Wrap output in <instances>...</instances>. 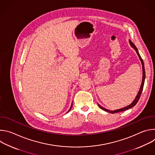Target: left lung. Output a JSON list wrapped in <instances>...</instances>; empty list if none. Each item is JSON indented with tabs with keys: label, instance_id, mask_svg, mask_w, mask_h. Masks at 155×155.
<instances>
[{
	"label": "left lung",
	"instance_id": "obj_1",
	"mask_svg": "<svg viewBox=\"0 0 155 155\" xmlns=\"http://www.w3.org/2000/svg\"><path fill=\"white\" fill-rule=\"evenodd\" d=\"M129 43H130V46H131L132 48H134V49L136 50V53H137V55L139 56V59H140V61H141V62H142V64L143 77H142V81L141 86H140V90H139V93H138V94H137V96H136V99H134V101L133 102H132V103H131L129 105H128V106H127V107H124V108H120V109H118V110H114V111H110V110H107V109H106V108H104V107H101V105H99V108H101V109H102L103 110H104V111L108 112H109V113H111V114H115V113H117V112H123V111H124V110H127V109H129V108H132V107H133L134 105H136V104L137 103V102L139 101V99H140V96H141V93H142V92L143 88V85H144V82H145V72L144 64H143V59H142L141 56H140V54H139V51H138V50H137V48H136V47L135 46L134 44L133 43H132L130 40H129Z\"/></svg>",
	"mask_w": 155,
	"mask_h": 155
}]
</instances>
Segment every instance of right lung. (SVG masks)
Listing matches in <instances>:
<instances>
[{"mask_svg": "<svg viewBox=\"0 0 155 155\" xmlns=\"http://www.w3.org/2000/svg\"><path fill=\"white\" fill-rule=\"evenodd\" d=\"M72 106H71V108H70V110H71V108H72Z\"/></svg>", "mask_w": 155, "mask_h": 155, "instance_id": "obj_1", "label": "right lung"}]
</instances>
